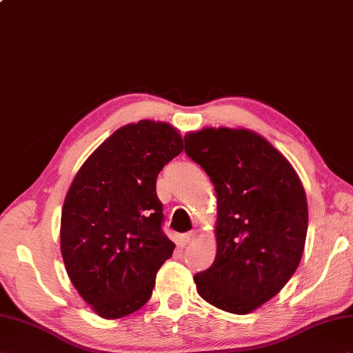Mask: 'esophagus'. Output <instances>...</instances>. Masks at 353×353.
Wrapping results in <instances>:
<instances>
[{
	"instance_id": "34e87169",
	"label": "esophagus",
	"mask_w": 353,
	"mask_h": 353,
	"mask_svg": "<svg viewBox=\"0 0 353 353\" xmlns=\"http://www.w3.org/2000/svg\"><path fill=\"white\" fill-rule=\"evenodd\" d=\"M196 238H197V232H196V230L187 232V234H184V235L181 236V244H183V245L190 244V243H193V241H194Z\"/></svg>"
}]
</instances>
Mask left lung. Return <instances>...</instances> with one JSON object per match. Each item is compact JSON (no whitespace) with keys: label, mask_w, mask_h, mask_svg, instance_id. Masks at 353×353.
Here are the masks:
<instances>
[{"label":"left lung","mask_w":353,"mask_h":353,"mask_svg":"<svg viewBox=\"0 0 353 353\" xmlns=\"http://www.w3.org/2000/svg\"><path fill=\"white\" fill-rule=\"evenodd\" d=\"M184 141L217 193V254L194 276L197 294L220 310L252 313L285 288L303 257V183L279 150L247 128L205 127Z\"/></svg>","instance_id":"obj_1"}]
</instances>
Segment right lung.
<instances>
[{
    "mask_svg": "<svg viewBox=\"0 0 353 353\" xmlns=\"http://www.w3.org/2000/svg\"><path fill=\"white\" fill-rule=\"evenodd\" d=\"M183 151L168 123L142 119L110 134L85 160L61 212L68 279L103 319H119L151 298L175 244L163 234L156 192L163 166Z\"/></svg>",
    "mask_w": 353,
    "mask_h": 353,
    "instance_id": "right-lung-1",
    "label": "right lung"
}]
</instances>
